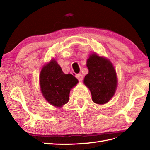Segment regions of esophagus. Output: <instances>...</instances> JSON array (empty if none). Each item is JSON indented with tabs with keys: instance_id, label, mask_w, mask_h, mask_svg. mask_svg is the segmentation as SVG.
<instances>
[{
	"instance_id": "34e87169",
	"label": "esophagus",
	"mask_w": 150,
	"mask_h": 150,
	"mask_svg": "<svg viewBox=\"0 0 150 150\" xmlns=\"http://www.w3.org/2000/svg\"><path fill=\"white\" fill-rule=\"evenodd\" d=\"M76 77L77 78V79L79 81H83V75H82L81 73H79V74H77V75H76Z\"/></svg>"
}]
</instances>
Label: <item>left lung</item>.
I'll return each mask as SVG.
<instances>
[{
    "instance_id": "8db88e82",
    "label": "left lung",
    "mask_w": 150,
    "mask_h": 150,
    "mask_svg": "<svg viewBox=\"0 0 150 150\" xmlns=\"http://www.w3.org/2000/svg\"><path fill=\"white\" fill-rule=\"evenodd\" d=\"M86 66L89 72L84 84L88 88L92 101L97 104L107 103L115 93L118 80L112 64L107 58L91 54Z\"/></svg>"
}]
</instances>
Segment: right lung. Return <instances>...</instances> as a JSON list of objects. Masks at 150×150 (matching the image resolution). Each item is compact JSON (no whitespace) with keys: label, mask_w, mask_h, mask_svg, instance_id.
I'll return each instance as SVG.
<instances>
[{"label":"right lung","mask_w":150,"mask_h":150,"mask_svg":"<svg viewBox=\"0 0 150 150\" xmlns=\"http://www.w3.org/2000/svg\"><path fill=\"white\" fill-rule=\"evenodd\" d=\"M78 83L71 74H65L52 59L43 67L40 75L41 92L49 103L61 107L69 101L70 90Z\"/></svg>","instance_id":"add662e5"}]
</instances>
